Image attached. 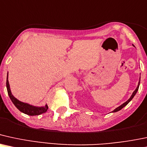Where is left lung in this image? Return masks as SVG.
<instances>
[{
	"mask_svg": "<svg viewBox=\"0 0 147 147\" xmlns=\"http://www.w3.org/2000/svg\"><path fill=\"white\" fill-rule=\"evenodd\" d=\"M140 78H139V82H138V87H136V89H135V91H134V92H133V94H132L131 96V97L129 98V99L128 100H127V101H126L125 102H124L123 104L120 105V106H119L118 107L115 108V109L113 110V111H111L112 113H115V112H117V111H120V110H121L122 108H123V107H125L126 106V105H128V103H129V102H130L131 100L133 99V98H134V96H135V95L136 94V93H137V91H138V89H139V86H140Z\"/></svg>",
	"mask_w": 147,
	"mask_h": 147,
	"instance_id": "1",
	"label": "left lung"
}]
</instances>
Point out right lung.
Here are the masks:
<instances>
[{"mask_svg": "<svg viewBox=\"0 0 147 147\" xmlns=\"http://www.w3.org/2000/svg\"><path fill=\"white\" fill-rule=\"evenodd\" d=\"M6 86L7 89V93L9 96L10 99L13 104L15 105L16 107L20 111L22 112L25 114L29 115H38L42 114L43 113H45L48 109V106L45 105V106L43 107H36L34 105H29L28 103L23 102L18 100L17 98H16L14 96L11 94V89H10L9 83L8 81V72L7 75V82H6Z\"/></svg>", "mask_w": 147, "mask_h": 147, "instance_id": "1", "label": "right lung"}]
</instances>
